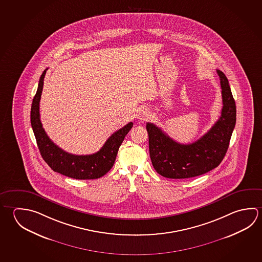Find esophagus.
I'll return each instance as SVG.
<instances>
[{"label": "esophagus", "instance_id": "1", "mask_svg": "<svg viewBox=\"0 0 262 262\" xmlns=\"http://www.w3.org/2000/svg\"><path fill=\"white\" fill-rule=\"evenodd\" d=\"M150 118V111L145 107H141L137 111V119L140 120H146Z\"/></svg>", "mask_w": 262, "mask_h": 262}]
</instances>
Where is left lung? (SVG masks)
Here are the masks:
<instances>
[{"label":"left lung","mask_w":262,"mask_h":262,"mask_svg":"<svg viewBox=\"0 0 262 262\" xmlns=\"http://www.w3.org/2000/svg\"><path fill=\"white\" fill-rule=\"evenodd\" d=\"M220 77L223 108L221 117L210 130L196 142H176L152 123L147 122L151 164L158 174L167 179H189L205 174L220 165L229 146L236 121V107L225 74Z\"/></svg>","instance_id":"8db88e82"}]
</instances>
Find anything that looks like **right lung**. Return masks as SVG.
Masks as SVG:
<instances>
[{"label": "right lung", "instance_id": "obj_1", "mask_svg": "<svg viewBox=\"0 0 262 262\" xmlns=\"http://www.w3.org/2000/svg\"><path fill=\"white\" fill-rule=\"evenodd\" d=\"M47 70L39 78L37 93L33 98L30 120L42 158L51 169L75 179H97L106 174L114 165L116 156L125 136L133 128V122L113 133L99 151L88 156H75L57 146L42 127L39 101Z\"/></svg>", "mask_w": 262, "mask_h": 262}]
</instances>
